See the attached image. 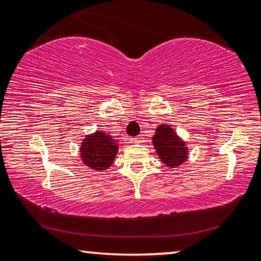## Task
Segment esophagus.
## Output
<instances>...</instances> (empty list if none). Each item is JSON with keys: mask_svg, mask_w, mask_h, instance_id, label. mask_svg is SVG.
Returning <instances> with one entry per match:
<instances>
[{"mask_svg": "<svg viewBox=\"0 0 261 261\" xmlns=\"http://www.w3.org/2000/svg\"><path fill=\"white\" fill-rule=\"evenodd\" d=\"M134 141H135V143H137V144H141L144 141V137L143 136H137V137H135V138H134Z\"/></svg>", "mask_w": 261, "mask_h": 261, "instance_id": "1", "label": "esophagus"}]
</instances>
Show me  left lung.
<instances>
[{
  "instance_id": "obj_1",
  "label": "left lung",
  "mask_w": 261,
  "mask_h": 261,
  "mask_svg": "<svg viewBox=\"0 0 261 261\" xmlns=\"http://www.w3.org/2000/svg\"><path fill=\"white\" fill-rule=\"evenodd\" d=\"M153 144L161 161L168 167H177L188 158V147L169 125L158 126Z\"/></svg>"
}]
</instances>
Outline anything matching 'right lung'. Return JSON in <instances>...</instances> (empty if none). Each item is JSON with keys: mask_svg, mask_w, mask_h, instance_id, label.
<instances>
[{"mask_svg": "<svg viewBox=\"0 0 261 261\" xmlns=\"http://www.w3.org/2000/svg\"><path fill=\"white\" fill-rule=\"evenodd\" d=\"M118 151L117 140L102 131L87 136L83 140L81 158L87 167L95 170H105L112 166Z\"/></svg>", "mask_w": 261, "mask_h": 261, "instance_id": "add662e5", "label": "right lung"}]
</instances>
